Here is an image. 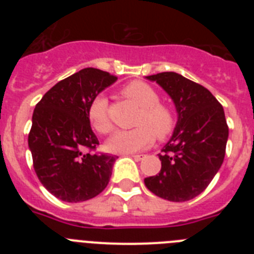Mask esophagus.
I'll list each match as a JSON object with an SVG mask.
<instances>
[{
    "label": "esophagus",
    "mask_w": 254,
    "mask_h": 254,
    "mask_svg": "<svg viewBox=\"0 0 254 254\" xmlns=\"http://www.w3.org/2000/svg\"><path fill=\"white\" fill-rule=\"evenodd\" d=\"M143 156H145V155H142V154H136V155H132V158L134 159V160H141V159H143Z\"/></svg>",
    "instance_id": "obj_1"
}]
</instances>
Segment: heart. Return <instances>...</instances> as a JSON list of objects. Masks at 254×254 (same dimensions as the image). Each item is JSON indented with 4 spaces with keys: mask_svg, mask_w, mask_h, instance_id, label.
Wrapping results in <instances>:
<instances>
[{
    "mask_svg": "<svg viewBox=\"0 0 254 254\" xmlns=\"http://www.w3.org/2000/svg\"><path fill=\"white\" fill-rule=\"evenodd\" d=\"M122 93L141 107L134 121L137 127L117 131L107 143L109 151L128 154L149 147L155 141V136L159 140L169 137L176 127L174 112L167 104L159 102L158 91L151 85L136 80L125 85ZM87 117L94 129L99 133L107 134L113 128L105 96L98 95L91 100L87 108Z\"/></svg>",
    "mask_w": 254,
    "mask_h": 254,
    "instance_id": "obj_1",
    "label": "heart"
}]
</instances>
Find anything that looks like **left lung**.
Returning <instances> with one entry per match:
<instances>
[{
  "label": "left lung",
  "instance_id": "obj_1",
  "mask_svg": "<svg viewBox=\"0 0 254 254\" xmlns=\"http://www.w3.org/2000/svg\"><path fill=\"white\" fill-rule=\"evenodd\" d=\"M146 77L169 94L178 122L159 154L160 172L143 182L160 198L190 201L206 190L225 158L229 127L224 108L206 87L179 73L160 72Z\"/></svg>",
  "mask_w": 254,
  "mask_h": 254
}]
</instances>
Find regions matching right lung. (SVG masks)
<instances>
[{
  "label": "right lung",
  "mask_w": 254,
  "mask_h": 254,
  "mask_svg": "<svg viewBox=\"0 0 254 254\" xmlns=\"http://www.w3.org/2000/svg\"><path fill=\"white\" fill-rule=\"evenodd\" d=\"M117 76L87 67L49 89L35 105L29 132L33 167L40 183L64 202H81L102 193L116 155L94 154L99 145L87 108ZM85 149L89 151L85 154Z\"/></svg>",
  "instance_id": "right-lung-1"
}]
</instances>
